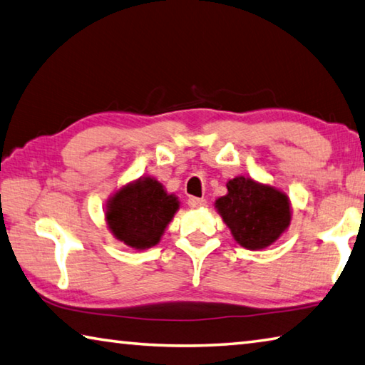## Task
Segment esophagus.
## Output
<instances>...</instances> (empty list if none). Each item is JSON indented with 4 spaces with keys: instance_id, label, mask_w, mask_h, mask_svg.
<instances>
[{
    "instance_id": "esophagus-1",
    "label": "esophagus",
    "mask_w": 365,
    "mask_h": 365,
    "mask_svg": "<svg viewBox=\"0 0 365 365\" xmlns=\"http://www.w3.org/2000/svg\"><path fill=\"white\" fill-rule=\"evenodd\" d=\"M189 207L190 208H202L207 205V200L205 199H199V197H190V199L187 200Z\"/></svg>"
}]
</instances>
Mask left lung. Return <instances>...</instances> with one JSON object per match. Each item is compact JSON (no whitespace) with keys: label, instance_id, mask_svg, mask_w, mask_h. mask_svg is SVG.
Instances as JSON below:
<instances>
[{"label":"left lung","instance_id":"left-lung-1","mask_svg":"<svg viewBox=\"0 0 365 365\" xmlns=\"http://www.w3.org/2000/svg\"><path fill=\"white\" fill-rule=\"evenodd\" d=\"M226 187L227 194L216 199L215 208L239 245L263 250L289 229L292 203L280 189L248 176L229 179Z\"/></svg>","mask_w":365,"mask_h":365}]
</instances>
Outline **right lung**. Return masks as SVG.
Segmentation results:
<instances>
[{"mask_svg":"<svg viewBox=\"0 0 365 365\" xmlns=\"http://www.w3.org/2000/svg\"><path fill=\"white\" fill-rule=\"evenodd\" d=\"M179 210L175 194H168L155 178L140 176L110 195L106 222L117 240L133 250L155 247Z\"/></svg>","mask_w":365,"mask_h":365,"instance_id":"right-lung-1","label":"right lung"}]
</instances>
